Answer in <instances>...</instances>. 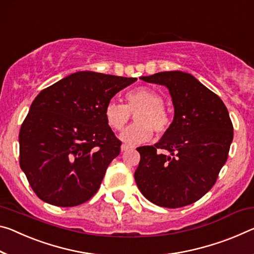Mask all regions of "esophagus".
Listing matches in <instances>:
<instances>
[{
    "instance_id": "1",
    "label": "esophagus",
    "mask_w": 254,
    "mask_h": 254,
    "mask_svg": "<svg viewBox=\"0 0 254 254\" xmlns=\"http://www.w3.org/2000/svg\"><path fill=\"white\" fill-rule=\"evenodd\" d=\"M132 148H134V147L130 146V144H122V146H121V150L127 151V150H128V149H132Z\"/></svg>"
}]
</instances>
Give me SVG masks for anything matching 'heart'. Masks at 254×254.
Masks as SVG:
<instances>
[{
    "mask_svg": "<svg viewBox=\"0 0 254 254\" xmlns=\"http://www.w3.org/2000/svg\"><path fill=\"white\" fill-rule=\"evenodd\" d=\"M127 105L112 99L105 107V119L113 130L121 131L134 114L135 123L120 134V139L127 144L149 141L152 131L163 135L171 127V116L164 108L162 95L148 87H139L128 91Z\"/></svg>",
    "mask_w": 254,
    "mask_h": 254,
    "instance_id": "obj_1",
    "label": "heart"
}]
</instances>
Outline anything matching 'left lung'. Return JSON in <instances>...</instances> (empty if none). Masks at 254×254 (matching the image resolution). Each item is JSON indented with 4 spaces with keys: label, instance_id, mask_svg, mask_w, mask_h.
<instances>
[{
    "label": "left lung",
    "instance_id": "1",
    "mask_svg": "<svg viewBox=\"0 0 254 254\" xmlns=\"http://www.w3.org/2000/svg\"><path fill=\"white\" fill-rule=\"evenodd\" d=\"M140 79L167 88L174 118L158 142L136 148V185L157 206H188L210 190L226 163L233 141L228 111L215 92L187 72H158Z\"/></svg>",
    "mask_w": 254,
    "mask_h": 254
}]
</instances>
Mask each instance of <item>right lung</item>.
<instances>
[{
    "label": "right lung",
    "instance_id": "obj_1",
    "mask_svg": "<svg viewBox=\"0 0 254 254\" xmlns=\"http://www.w3.org/2000/svg\"><path fill=\"white\" fill-rule=\"evenodd\" d=\"M135 81L79 71L39 92L19 133L20 167L39 199L73 207L98 191L108 165L121 151L105 107Z\"/></svg>",
    "mask_w": 254,
    "mask_h": 254
}]
</instances>
